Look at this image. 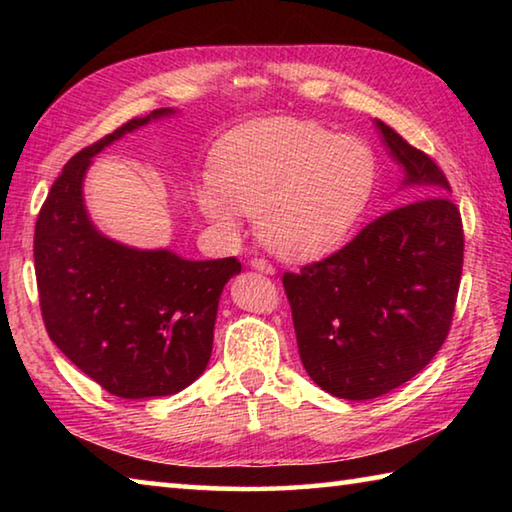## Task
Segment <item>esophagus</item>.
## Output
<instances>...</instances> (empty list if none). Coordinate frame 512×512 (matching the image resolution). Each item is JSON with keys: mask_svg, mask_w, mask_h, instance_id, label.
I'll use <instances>...</instances> for the list:
<instances>
[{"mask_svg": "<svg viewBox=\"0 0 512 512\" xmlns=\"http://www.w3.org/2000/svg\"><path fill=\"white\" fill-rule=\"evenodd\" d=\"M250 266H253L255 271H259V273L275 275V266H273L271 262H266V259H262V257H255V259H250Z\"/></svg>", "mask_w": 512, "mask_h": 512, "instance_id": "obj_1", "label": "esophagus"}]
</instances>
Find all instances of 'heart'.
Returning a JSON list of instances; mask_svg holds the SVG:
<instances>
[{
    "mask_svg": "<svg viewBox=\"0 0 512 512\" xmlns=\"http://www.w3.org/2000/svg\"><path fill=\"white\" fill-rule=\"evenodd\" d=\"M377 158L366 142L298 119L250 121L221 137L212 183L196 187V205L235 232L257 214L259 239L275 255L309 259L348 239L377 187Z\"/></svg>",
    "mask_w": 512,
    "mask_h": 512,
    "instance_id": "b5f03b06",
    "label": "heart"
}]
</instances>
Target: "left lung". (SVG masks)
<instances>
[{"label":"left lung","mask_w":512,"mask_h":512,"mask_svg":"<svg viewBox=\"0 0 512 512\" xmlns=\"http://www.w3.org/2000/svg\"><path fill=\"white\" fill-rule=\"evenodd\" d=\"M377 128L413 189L406 203L334 255L282 275L302 366L341 400L391 393L436 357L463 271V221L445 173L384 121Z\"/></svg>","instance_id":"8db88e82"}]
</instances>
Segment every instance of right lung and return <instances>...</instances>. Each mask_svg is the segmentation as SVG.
<instances>
[{
	"label": "right lung",
	"instance_id": "obj_1",
	"mask_svg": "<svg viewBox=\"0 0 512 512\" xmlns=\"http://www.w3.org/2000/svg\"><path fill=\"white\" fill-rule=\"evenodd\" d=\"M153 110L85 146L51 185L36 221L33 259L42 320L58 350L110 395L146 400L183 391L212 354L216 309L235 257L192 262L140 250L94 228L83 203L92 158L119 137L169 117Z\"/></svg>",
	"mask_w": 512,
	"mask_h": 512
}]
</instances>
